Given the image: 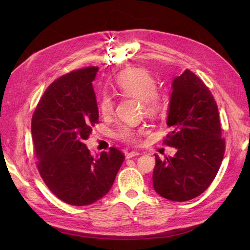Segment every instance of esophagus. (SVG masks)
Instances as JSON below:
<instances>
[{
    "label": "esophagus",
    "instance_id": "obj_1",
    "mask_svg": "<svg viewBox=\"0 0 250 250\" xmlns=\"http://www.w3.org/2000/svg\"><path fill=\"white\" fill-rule=\"evenodd\" d=\"M136 156H140V152H137V151H129V152H125V158H126V159H131V158L136 157Z\"/></svg>",
    "mask_w": 250,
    "mask_h": 250
}]
</instances>
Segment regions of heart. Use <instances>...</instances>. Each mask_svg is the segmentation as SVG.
<instances>
[{"label":"heart","mask_w":250,"mask_h":250,"mask_svg":"<svg viewBox=\"0 0 250 250\" xmlns=\"http://www.w3.org/2000/svg\"><path fill=\"white\" fill-rule=\"evenodd\" d=\"M116 87L119 93L125 97H131L141 101L145 113L149 116H156L164 106L163 94L157 91V83L151 74L145 68L132 67L122 71L116 78ZM115 102L108 93L102 94L99 101V108L103 116H109L114 113ZM143 133L142 128L122 126L118 131V137L126 143L139 142Z\"/></svg>","instance_id":"obj_1"}]
</instances>
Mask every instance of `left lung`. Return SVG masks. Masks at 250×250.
<instances>
[{
  "instance_id": "8db88e82",
  "label": "left lung",
  "mask_w": 250,
  "mask_h": 250,
  "mask_svg": "<svg viewBox=\"0 0 250 250\" xmlns=\"http://www.w3.org/2000/svg\"><path fill=\"white\" fill-rule=\"evenodd\" d=\"M164 141L176 148L174 157L156 156L152 183L156 192L175 202L194 199L209 187L225 155L218 107L209 89L189 70L175 77Z\"/></svg>"
}]
</instances>
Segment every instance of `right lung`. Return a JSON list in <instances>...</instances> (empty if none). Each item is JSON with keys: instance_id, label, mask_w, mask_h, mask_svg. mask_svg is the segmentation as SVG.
Returning a JSON list of instances; mask_svg holds the SVG:
<instances>
[{"instance_id": "right-lung-1", "label": "right lung", "mask_w": 250, "mask_h": 250, "mask_svg": "<svg viewBox=\"0 0 250 250\" xmlns=\"http://www.w3.org/2000/svg\"><path fill=\"white\" fill-rule=\"evenodd\" d=\"M99 67L63 75L46 89L32 117L37 168L47 187L67 204H92L108 192L125 156L115 147L92 157L84 144L99 122L92 82Z\"/></svg>"}]
</instances>
